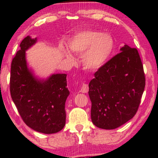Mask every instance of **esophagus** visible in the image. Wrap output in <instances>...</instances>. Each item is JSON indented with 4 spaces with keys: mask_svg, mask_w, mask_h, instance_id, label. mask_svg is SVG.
<instances>
[{
    "mask_svg": "<svg viewBox=\"0 0 158 158\" xmlns=\"http://www.w3.org/2000/svg\"><path fill=\"white\" fill-rule=\"evenodd\" d=\"M88 84H85L83 83V85H82L81 87V93H84V94H85V93H87L88 91Z\"/></svg>",
    "mask_w": 158,
    "mask_h": 158,
    "instance_id": "1",
    "label": "esophagus"
}]
</instances>
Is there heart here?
Segmentation results:
<instances>
[{
  "mask_svg": "<svg viewBox=\"0 0 158 158\" xmlns=\"http://www.w3.org/2000/svg\"><path fill=\"white\" fill-rule=\"evenodd\" d=\"M68 47L73 52L82 55L83 66L88 70H95L107 62L114 49V40L109 34L95 30H86L71 39ZM64 53L69 58L72 55L68 50Z\"/></svg>",
  "mask_w": 158,
  "mask_h": 158,
  "instance_id": "heart-1",
  "label": "heart"
}]
</instances>
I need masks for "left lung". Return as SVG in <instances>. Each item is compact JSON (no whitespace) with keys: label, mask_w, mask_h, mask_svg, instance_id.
Instances as JSON below:
<instances>
[{"label":"left lung","mask_w":158,"mask_h":158,"mask_svg":"<svg viewBox=\"0 0 158 158\" xmlns=\"http://www.w3.org/2000/svg\"><path fill=\"white\" fill-rule=\"evenodd\" d=\"M120 50L95 73L89 83L91 120L101 129H116L132 118L145 86L137 49L125 44Z\"/></svg>","instance_id":"1"}]
</instances>
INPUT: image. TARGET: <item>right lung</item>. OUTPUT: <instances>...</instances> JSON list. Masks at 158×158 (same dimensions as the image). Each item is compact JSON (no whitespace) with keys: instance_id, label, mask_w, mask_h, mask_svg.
<instances>
[{"instance_id":"right-lung-1","label":"right lung","mask_w":158,"mask_h":158,"mask_svg":"<svg viewBox=\"0 0 158 158\" xmlns=\"http://www.w3.org/2000/svg\"><path fill=\"white\" fill-rule=\"evenodd\" d=\"M36 42V38L25 37L12 60L10 96L28 127L41 133H57L65 125L64 105L70 94L67 75L53 74L46 80L34 76L27 67L25 52Z\"/></svg>"}]
</instances>
